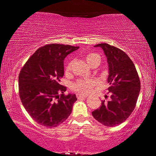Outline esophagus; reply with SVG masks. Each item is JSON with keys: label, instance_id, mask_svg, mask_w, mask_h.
I'll return each instance as SVG.
<instances>
[{"label": "esophagus", "instance_id": "esophagus-1", "mask_svg": "<svg viewBox=\"0 0 156 156\" xmlns=\"http://www.w3.org/2000/svg\"><path fill=\"white\" fill-rule=\"evenodd\" d=\"M76 97L80 99H82V98L87 97V95H83V94H76Z\"/></svg>", "mask_w": 156, "mask_h": 156}]
</instances>
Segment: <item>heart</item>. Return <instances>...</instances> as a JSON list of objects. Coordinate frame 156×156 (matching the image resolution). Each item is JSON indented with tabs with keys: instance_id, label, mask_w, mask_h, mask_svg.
<instances>
[{
	"instance_id": "obj_1",
	"label": "heart",
	"mask_w": 156,
	"mask_h": 156,
	"mask_svg": "<svg viewBox=\"0 0 156 156\" xmlns=\"http://www.w3.org/2000/svg\"><path fill=\"white\" fill-rule=\"evenodd\" d=\"M85 60L90 66L96 62H100V57L97 54L95 53H88L85 55ZM72 66V60L71 59H67L65 64V72L69 73L71 71V68ZM97 80L96 79H80L74 83L72 85V90L76 92L82 94H86L90 93L92 88L96 85L98 84Z\"/></svg>"
}]
</instances>
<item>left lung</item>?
Wrapping results in <instances>:
<instances>
[{"instance_id": "1", "label": "left lung", "mask_w": 156, "mask_h": 156, "mask_svg": "<svg viewBox=\"0 0 156 156\" xmlns=\"http://www.w3.org/2000/svg\"><path fill=\"white\" fill-rule=\"evenodd\" d=\"M107 59L109 101H101L99 108L92 112L96 120L106 126H116L128 119L135 108L140 84L135 65L120 49L106 43L98 44Z\"/></svg>"}]
</instances>
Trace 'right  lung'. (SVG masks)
Returning <instances> with one entry per match:
<instances>
[{"instance_id":"obj_1","label":"right lung","mask_w":156,"mask_h":156,"mask_svg":"<svg viewBox=\"0 0 156 156\" xmlns=\"http://www.w3.org/2000/svg\"><path fill=\"white\" fill-rule=\"evenodd\" d=\"M80 47L47 44L36 50L18 76L19 95L33 120L48 128L56 127L71 114L77 99L74 94L65 96L59 84L64 76V59Z\"/></svg>"}]
</instances>
